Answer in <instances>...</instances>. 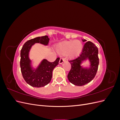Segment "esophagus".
Masks as SVG:
<instances>
[{"label":"esophagus","instance_id":"1","mask_svg":"<svg viewBox=\"0 0 120 120\" xmlns=\"http://www.w3.org/2000/svg\"><path fill=\"white\" fill-rule=\"evenodd\" d=\"M65 61H66V60L64 59V58H60V61H59V64H63L64 62Z\"/></svg>","mask_w":120,"mask_h":120}]
</instances>
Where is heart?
I'll return each mask as SVG.
<instances>
[{"label": "heart", "instance_id": "heart-1", "mask_svg": "<svg viewBox=\"0 0 120 120\" xmlns=\"http://www.w3.org/2000/svg\"><path fill=\"white\" fill-rule=\"evenodd\" d=\"M82 49V45L79 40L66 41L58 43L56 49L60 54H67L69 58H75L81 53Z\"/></svg>", "mask_w": 120, "mask_h": 120}]
</instances>
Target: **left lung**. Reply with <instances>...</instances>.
Listing matches in <instances>:
<instances>
[{"mask_svg":"<svg viewBox=\"0 0 120 120\" xmlns=\"http://www.w3.org/2000/svg\"><path fill=\"white\" fill-rule=\"evenodd\" d=\"M83 42L86 40L82 39ZM87 60L88 64H82ZM71 69L68 75V81L77 86H82L92 81L95 78L99 64L97 47L90 41L86 42L83 47L79 56L69 60Z\"/></svg>","mask_w":120,"mask_h":120,"instance_id":"obj_1","label":"left lung"}]
</instances>
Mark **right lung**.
<instances>
[{"instance_id": "right-lung-1", "label": "right lung", "mask_w": 120, "mask_h": 120, "mask_svg": "<svg viewBox=\"0 0 120 120\" xmlns=\"http://www.w3.org/2000/svg\"><path fill=\"white\" fill-rule=\"evenodd\" d=\"M49 41L47 35L35 38L27 41L21 49L20 61L21 74L25 82L31 86L41 88L48 85L52 79L53 70L59 64V57L53 63L43 59L35 68L30 57V49L35 43L47 46Z\"/></svg>"}]
</instances>
